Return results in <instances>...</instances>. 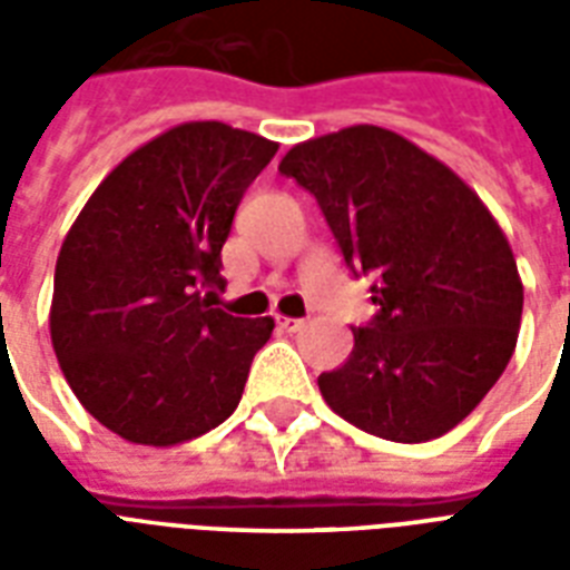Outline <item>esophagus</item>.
Instances as JSON below:
<instances>
[{
    "label": "esophagus",
    "instance_id": "34e87169",
    "mask_svg": "<svg viewBox=\"0 0 570 570\" xmlns=\"http://www.w3.org/2000/svg\"><path fill=\"white\" fill-rule=\"evenodd\" d=\"M277 328L286 331V334H295V331L304 328V320H293V316H277Z\"/></svg>",
    "mask_w": 570,
    "mask_h": 570
}]
</instances>
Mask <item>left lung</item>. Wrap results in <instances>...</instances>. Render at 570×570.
Masks as SVG:
<instances>
[{
  "instance_id": "left-lung-1",
  "label": "left lung",
  "mask_w": 570,
  "mask_h": 570,
  "mask_svg": "<svg viewBox=\"0 0 570 570\" xmlns=\"http://www.w3.org/2000/svg\"><path fill=\"white\" fill-rule=\"evenodd\" d=\"M277 171L320 200L352 272H375L370 328L322 399L396 443L441 438L503 375L518 346L523 284L482 197L393 129L357 124L286 150Z\"/></svg>"
}]
</instances>
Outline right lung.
Here are the masks:
<instances>
[{
    "label": "right lung",
    "instance_id": "obj_1",
    "mask_svg": "<svg viewBox=\"0 0 570 570\" xmlns=\"http://www.w3.org/2000/svg\"><path fill=\"white\" fill-rule=\"evenodd\" d=\"M277 141L189 120L106 174L67 230L49 337L88 414L124 441L177 446L236 411L275 320L209 304L242 195Z\"/></svg>",
    "mask_w": 570,
    "mask_h": 570
}]
</instances>
